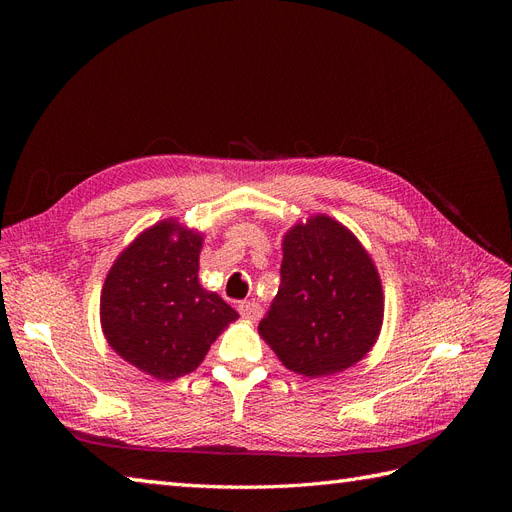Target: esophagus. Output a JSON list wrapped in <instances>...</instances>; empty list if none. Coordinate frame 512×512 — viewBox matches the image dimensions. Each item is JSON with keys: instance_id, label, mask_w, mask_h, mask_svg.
I'll return each mask as SVG.
<instances>
[{"instance_id": "esophagus-1", "label": "esophagus", "mask_w": 512, "mask_h": 512, "mask_svg": "<svg viewBox=\"0 0 512 512\" xmlns=\"http://www.w3.org/2000/svg\"><path fill=\"white\" fill-rule=\"evenodd\" d=\"M239 314L247 320V322H256L262 314V309L256 301H241L239 303Z\"/></svg>"}]
</instances>
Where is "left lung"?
I'll return each instance as SVG.
<instances>
[{"instance_id":"obj_1","label":"left lung","mask_w":512,"mask_h":512,"mask_svg":"<svg viewBox=\"0 0 512 512\" xmlns=\"http://www.w3.org/2000/svg\"><path fill=\"white\" fill-rule=\"evenodd\" d=\"M282 284L258 333L288 369L333 376L376 344L384 297L374 260L352 232L314 215L284 235Z\"/></svg>"}]
</instances>
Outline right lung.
<instances>
[{"label":"right lung","mask_w":512,"mask_h":512,"mask_svg":"<svg viewBox=\"0 0 512 512\" xmlns=\"http://www.w3.org/2000/svg\"><path fill=\"white\" fill-rule=\"evenodd\" d=\"M203 235L164 220L141 232L108 271L100 322L121 359L158 380L190 374L239 314L198 282Z\"/></svg>","instance_id":"1"}]
</instances>
